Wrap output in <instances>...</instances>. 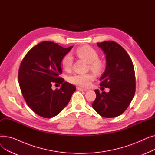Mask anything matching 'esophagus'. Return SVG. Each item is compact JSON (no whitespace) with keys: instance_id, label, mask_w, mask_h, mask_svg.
Instances as JSON below:
<instances>
[{"instance_id":"esophagus-1","label":"esophagus","mask_w":155,"mask_h":155,"mask_svg":"<svg viewBox=\"0 0 155 155\" xmlns=\"http://www.w3.org/2000/svg\"><path fill=\"white\" fill-rule=\"evenodd\" d=\"M78 91H82V92H86L87 90L85 88H81V87H77V88Z\"/></svg>"}]
</instances>
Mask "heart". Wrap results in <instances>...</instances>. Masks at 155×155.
I'll return each mask as SVG.
<instances>
[{"label": "heart", "instance_id": "b5f03b06", "mask_svg": "<svg viewBox=\"0 0 155 155\" xmlns=\"http://www.w3.org/2000/svg\"><path fill=\"white\" fill-rule=\"evenodd\" d=\"M78 58L84 60L88 63L89 68L97 75H99L105 69V64L103 60L99 58V54L95 49L85 45L78 48L73 52ZM73 63V58L71 53L65 54L61 60V65L63 69L69 71L71 70ZM95 79V76L92 73H75L68 77V81L71 84L80 87L87 88L91 84Z\"/></svg>", "mask_w": 155, "mask_h": 155}]
</instances>
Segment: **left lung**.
<instances>
[{
	"instance_id": "obj_1",
	"label": "left lung",
	"mask_w": 155,
	"mask_h": 155,
	"mask_svg": "<svg viewBox=\"0 0 155 155\" xmlns=\"http://www.w3.org/2000/svg\"><path fill=\"white\" fill-rule=\"evenodd\" d=\"M106 55V68L100 85L109 88L107 93L95 90L94 110L104 117L120 116L131 102L136 91V77L133 61L124 49L114 41L97 43Z\"/></svg>"
}]
</instances>
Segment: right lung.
Listing matches in <instances>:
<instances>
[{"label":"right lung","instance_id":"right-lung-1","mask_svg":"<svg viewBox=\"0 0 155 155\" xmlns=\"http://www.w3.org/2000/svg\"><path fill=\"white\" fill-rule=\"evenodd\" d=\"M71 48L43 41L31 48L20 64L18 82L22 96L30 109L41 117L51 118L58 114L76 90L75 86L59 76L63 57ZM53 84L62 87L54 91Z\"/></svg>","mask_w":155,"mask_h":155}]
</instances>
